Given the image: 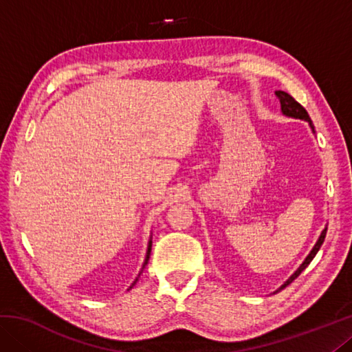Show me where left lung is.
Masks as SVG:
<instances>
[{
    "label": "left lung",
    "instance_id": "left-lung-1",
    "mask_svg": "<svg viewBox=\"0 0 352 352\" xmlns=\"http://www.w3.org/2000/svg\"><path fill=\"white\" fill-rule=\"evenodd\" d=\"M275 94H276V98L279 99V102H281V111L284 113L285 116H290V118H295V119H302V121H307L309 122V126H311V129H312V132L315 133V130H314V124H312V121H311V116H309V113L306 111V109L305 107H302L301 104H298L296 100L290 96L289 93H285V91H275ZM326 231H327V226L326 228L321 231V234H320V237H318V241H317V243H315L314 245V248H312V252L307 254V258L305 259V262H302V264L298 267V270L294 273V275H292L287 281H285L283 285H281V289H284L285 285H289L292 281H294L295 278H298L300 276V273L306 269V267L311 264V261L315 258V254L318 253V250H320V247L323 245V242H324V237H326Z\"/></svg>",
    "mask_w": 352,
    "mask_h": 352
}]
</instances>
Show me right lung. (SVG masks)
Listing matches in <instances>:
<instances>
[{
    "label": "right lung",
    "mask_w": 352,
    "mask_h": 352,
    "mask_svg": "<svg viewBox=\"0 0 352 352\" xmlns=\"http://www.w3.org/2000/svg\"><path fill=\"white\" fill-rule=\"evenodd\" d=\"M151 250H152V241H148V245H147V253H146V259H144V264H142V269H144V267L147 265V261H148V256H151ZM142 272V270H141ZM140 276V275H138ZM136 281H138V278H136L135 279V281H133V284L132 285H130V289H132L133 287V285H135V283Z\"/></svg>",
    "instance_id": "right-lung-1"
}]
</instances>
